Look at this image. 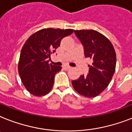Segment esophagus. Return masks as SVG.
I'll use <instances>...</instances> for the list:
<instances>
[{
	"mask_svg": "<svg viewBox=\"0 0 132 132\" xmlns=\"http://www.w3.org/2000/svg\"><path fill=\"white\" fill-rule=\"evenodd\" d=\"M71 68L70 66H64V67H63V68H64V70H68L70 69V68Z\"/></svg>",
	"mask_w": 132,
	"mask_h": 132,
	"instance_id": "esophagus-1",
	"label": "esophagus"
}]
</instances>
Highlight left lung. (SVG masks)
<instances>
[{
    "label": "left lung",
    "instance_id": "8db88e82",
    "mask_svg": "<svg viewBox=\"0 0 132 132\" xmlns=\"http://www.w3.org/2000/svg\"><path fill=\"white\" fill-rule=\"evenodd\" d=\"M75 34L84 46L85 57L92 59L87 76L81 75L72 81L75 90L81 96L96 97L111 82L116 67V53L109 38L94 30H75Z\"/></svg>",
    "mask_w": 132,
    "mask_h": 132
}]
</instances>
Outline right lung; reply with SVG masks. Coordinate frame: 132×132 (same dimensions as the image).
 Instances as JSON below:
<instances>
[{"label": "right lung", "instance_id": "obj_1", "mask_svg": "<svg viewBox=\"0 0 132 132\" xmlns=\"http://www.w3.org/2000/svg\"><path fill=\"white\" fill-rule=\"evenodd\" d=\"M72 32V29L44 28L25 42L20 53L18 72L26 89L33 96H45L51 90L55 74L62 67L49 64L48 58L60 45L61 40Z\"/></svg>", "mask_w": 132, "mask_h": 132}]
</instances>
